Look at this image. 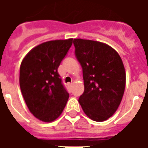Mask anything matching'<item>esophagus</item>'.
Masks as SVG:
<instances>
[{"label":"esophagus","instance_id":"obj_1","mask_svg":"<svg viewBox=\"0 0 148 148\" xmlns=\"http://www.w3.org/2000/svg\"><path fill=\"white\" fill-rule=\"evenodd\" d=\"M67 86L70 90H71V88H72V86H73V83H68Z\"/></svg>","mask_w":148,"mask_h":148}]
</instances>
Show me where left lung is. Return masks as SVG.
<instances>
[{"label":"left lung","mask_w":148,"mask_h":148,"mask_svg":"<svg viewBox=\"0 0 148 148\" xmlns=\"http://www.w3.org/2000/svg\"><path fill=\"white\" fill-rule=\"evenodd\" d=\"M74 45L85 86L78 101L91 120L106 121L116 111L124 95L126 74L122 59L103 42L74 39Z\"/></svg>","instance_id":"obj_1"}]
</instances>
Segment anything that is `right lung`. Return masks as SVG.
<instances>
[{"mask_svg": "<svg viewBox=\"0 0 148 148\" xmlns=\"http://www.w3.org/2000/svg\"><path fill=\"white\" fill-rule=\"evenodd\" d=\"M72 42L73 39L42 42L32 49L21 62V93L31 112L43 122L56 120L67 102L69 93L58 68Z\"/></svg>", "mask_w": 148, "mask_h": 148, "instance_id": "right-lung-1", "label": "right lung"}]
</instances>
